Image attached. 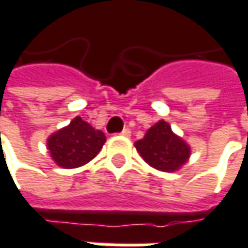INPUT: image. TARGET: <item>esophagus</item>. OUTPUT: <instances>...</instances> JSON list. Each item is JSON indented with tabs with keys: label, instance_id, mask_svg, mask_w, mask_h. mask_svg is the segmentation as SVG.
Listing matches in <instances>:
<instances>
[{
	"label": "esophagus",
	"instance_id": "obj_1",
	"mask_svg": "<svg viewBox=\"0 0 248 248\" xmlns=\"http://www.w3.org/2000/svg\"><path fill=\"white\" fill-rule=\"evenodd\" d=\"M121 136H123V137H130V136H131V130H130V128H124V130L121 131Z\"/></svg>",
	"mask_w": 248,
	"mask_h": 248
}]
</instances>
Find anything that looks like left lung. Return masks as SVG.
<instances>
[{
	"mask_svg": "<svg viewBox=\"0 0 248 248\" xmlns=\"http://www.w3.org/2000/svg\"><path fill=\"white\" fill-rule=\"evenodd\" d=\"M134 145L145 163L166 172L180 170L191 154L190 145L175 136L164 120L155 123Z\"/></svg>",
	"mask_w": 248,
	"mask_h": 248,
	"instance_id": "left-lung-1",
	"label": "left lung"
}]
</instances>
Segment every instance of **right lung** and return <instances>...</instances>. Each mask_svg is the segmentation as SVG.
Returning <instances> with one entry per match:
<instances>
[{
  "label": "right lung",
  "instance_id": "1",
  "mask_svg": "<svg viewBox=\"0 0 248 248\" xmlns=\"http://www.w3.org/2000/svg\"><path fill=\"white\" fill-rule=\"evenodd\" d=\"M106 136L93 128L81 117H76L67 127L46 140L51 158L62 169H77L91 161L103 148Z\"/></svg>",
  "mask_w": 248,
  "mask_h": 248
}]
</instances>
